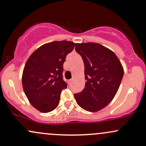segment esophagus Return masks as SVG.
Instances as JSON below:
<instances>
[{"instance_id": "obj_1", "label": "esophagus", "mask_w": 146, "mask_h": 146, "mask_svg": "<svg viewBox=\"0 0 146 146\" xmlns=\"http://www.w3.org/2000/svg\"><path fill=\"white\" fill-rule=\"evenodd\" d=\"M72 82H73V79H70V80H68V83L69 84H71Z\"/></svg>"}]
</instances>
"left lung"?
I'll return each instance as SVG.
<instances>
[{
    "label": "left lung",
    "instance_id": "left-lung-1",
    "mask_svg": "<svg viewBox=\"0 0 146 146\" xmlns=\"http://www.w3.org/2000/svg\"><path fill=\"white\" fill-rule=\"evenodd\" d=\"M75 50L82 58L86 80L82 91L74 94L75 100L87 111H99L115 98L123 68L113 51L98 43H76Z\"/></svg>",
    "mask_w": 146,
    "mask_h": 146
}]
</instances>
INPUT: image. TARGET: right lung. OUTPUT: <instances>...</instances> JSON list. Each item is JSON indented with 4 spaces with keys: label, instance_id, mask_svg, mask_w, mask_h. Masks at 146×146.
Returning a JSON list of instances; mask_svg holds the SVG:
<instances>
[{
    "label": "right lung",
    "instance_id": "right-lung-1",
    "mask_svg": "<svg viewBox=\"0 0 146 146\" xmlns=\"http://www.w3.org/2000/svg\"><path fill=\"white\" fill-rule=\"evenodd\" d=\"M75 44L66 40L46 43L27 60L22 76L23 90L31 104L41 113L54 110L62 90L67 87L62 78L63 64Z\"/></svg>",
    "mask_w": 146,
    "mask_h": 146
}]
</instances>
